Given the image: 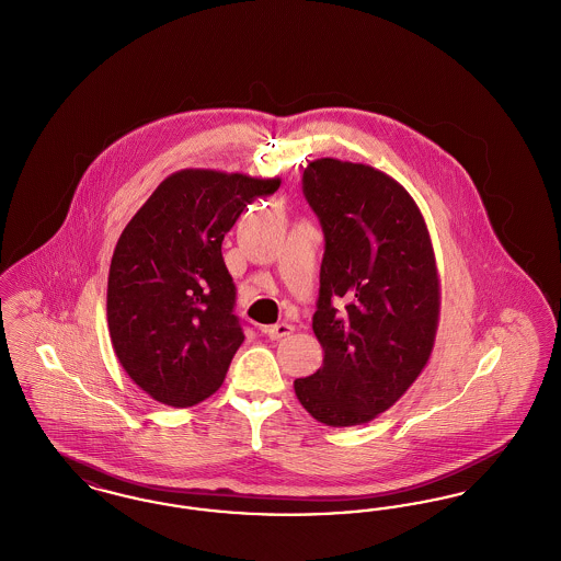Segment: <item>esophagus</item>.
I'll use <instances>...</instances> for the list:
<instances>
[{"label":"esophagus","mask_w":561,"mask_h":561,"mask_svg":"<svg viewBox=\"0 0 561 561\" xmlns=\"http://www.w3.org/2000/svg\"><path fill=\"white\" fill-rule=\"evenodd\" d=\"M293 332L294 325L286 323V321L275 323V325H268L267 330H265V334H267L271 341H279V339H284V336H290Z\"/></svg>","instance_id":"obj_1"}]
</instances>
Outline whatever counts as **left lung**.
Returning <instances> with one entry per match:
<instances>
[{
	"label": "left lung",
	"mask_w": 561,
	"mask_h": 561,
	"mask_svg": "<svg viewBox=\"0 0 561 561\" xmlns=\"http://www.w3.org/2000/svg\"><path fill=\"white\" fill-rule=\"evenodd\" d=\"M302 193L325 240L313 316L323 366L294 391L328 427L364 425L410 389L435 345L442 294L427 222L366 163L311 161Z\"/></svg>",
	"instance_id": "obj_1"
}]
</instances>
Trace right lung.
<instances>
[{
  "instance_id": "add662e5",
  "label": "right lung",
  "mask_w": 561,
  "mask_h": 561,
  "mask_svg": "<svg viewBox=\"0 0 561 561\" xmlns=\"http://www.w3.org/2000/svg\"><path fill=\"white\" fill-rule=\"evenodd\" d=\"M279 179L188 168L170 174L122 231L108 268L111 345L153 400L188 408L222 385L243 343L220 245Z\"/></svg>"
}]
</instances>
